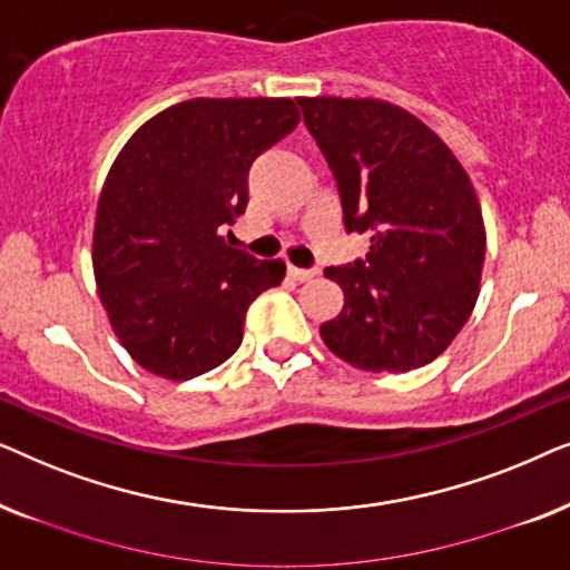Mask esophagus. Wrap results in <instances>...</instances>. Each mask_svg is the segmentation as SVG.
<instances>
[{"mask_svg": "<svg viewBox=\"0 0 570 570\" xmlns=\"http://www.w3.org/2000/svg\"><path fill=\"white\" fill-rule=\"evenodd\" d=\"M287 275L293 279H298V283H308V279L318 277V269H301V267H287Z\"/></svg>", "mask_w": 570, "mask_h": 570, "instance_id": "obj_1", "label": "esophagus"}]
</instances>
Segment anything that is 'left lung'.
<instances>
[{"mask_svg":"<svg viewBox=\"0 0 570 570\" xmlns=\"http://www.w3.org/2000/svg\"><path fill=\"white\" fill-rule=\"evenodd\" d=\"M330 163L347 233L371 252L324 275L345 293L322 324L334 355L371 373L435 361L470 318L485 225L454 153L415 116L373 98H298Z\"/></svg>","mask_w":570,"mask_h":570,"instance_id":"obj_1","label":"left lung"}]
</instances>
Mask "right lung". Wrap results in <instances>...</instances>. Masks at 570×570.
<instances>
[{"instance_id": "obj_1", "label": "right lung", "mask_w": 570, "mask_h": 570, "mask_svg": "<svg viewBox=\"0 0 570 570\" xmlns=\"http://www.w3.org/2000/svg\"><path fill=\"white\" fill-rule=\"evenodd\" d=\"M298 121L291 98H194L124 145L98 199L92 269L145 371L186 381L217 368L256 295L283 283V262L230 246L225 230L246 213L252 163Z\"/></svg>"}]
</instances>
